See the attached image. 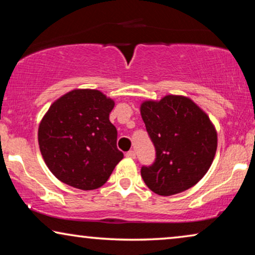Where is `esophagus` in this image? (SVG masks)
Returning a JSON list of instances; mask_svg holds the SVG:
<instances>
[{
    "label": "esophagus",
    "instance_id": "obj_1",
    "mask_svg": "<svg viewBox=\"0 0 255 255\" xmlns=\"http://www.w3.org/2000/svg\"><path fill=\"white\" fill-rule=\"evenodd\" d=\"M125 156H127V158H130V159H134L135 158V152L134 151H128V152H127Z\"/></svg>",
    "mask_w": 255,
    "mask_h": 255
}]
</instances>
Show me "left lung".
<instances>
[{"label":"left lung","mask_w":255,"mask_h":255,"mask_svg":"<svg viewBox=\"0 0 255 255\" xmlns=\"http://www.w3.org/2000/svg\"><path fill=\"white\" fill-rule=\"evenodd\" d=\"M140 114L155 147L154 162L141 167L146 186L161 196L195 186L210 168L217 149V132L208 115L180 95L145 101Z\"/></svg>","instance_id":"obj_1"}]
</instances>
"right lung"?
Returning <instances> with one entry per match:
<instances>
[{"label":"right lung","instance_id":"right-lung-1","mask_svg":"<svg viewBox=\"0 0 255 255\" xmlns=\"http://www.w3.org/2000/svg\"><path fill=\"white\" fill-rule=\"evenodd\" d=\"M115 102L96 89H74L52 103L38 128L40 153L52 174L81 190L102 187L123 153L109 121Z\"/></svg>","mask_w":255,"mask_h":255}]
</instances>
